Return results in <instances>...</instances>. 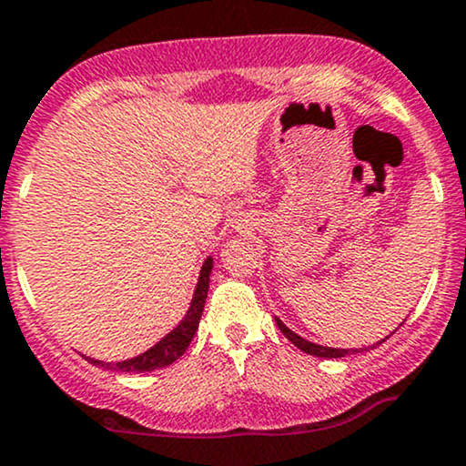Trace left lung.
Returning a JSON list of instances; mask_svg holds the SVG:
<instances>
[{
	"label": "left lung",
	"mask_w": 466,
	"mask_h": 466,
	"mask_svg": "<svg viewBox=\"0 0 466 466\" xmlns=\"http://www.w3.org/2000/svg\"><path fill=\"white\" fill-rule=\"evenodd\" d=\"M276 323H278V328L282 329V334L290 340V343H293L295 347H299L301 351H306V354H310V356H317V358H343V356H350V354H358V350H334V347L315 345V343H310V340H306V339H301V336H297L293 329H289L287 325L279 321V319H276ZM386 339H389V336H386ZM380 343H382V340H380Z\"/></svg>",
	"instance_id": "left-lung-1"
}]
</instances>
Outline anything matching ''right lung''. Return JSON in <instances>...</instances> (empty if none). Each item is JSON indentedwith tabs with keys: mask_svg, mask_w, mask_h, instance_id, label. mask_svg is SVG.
Returning a JSON list of instances; mask_svg holds the SVG:
<instances>
[{
	"mask_svg": "<svg viewBox=\"0 0 466 466\" xmlns=\"http://www.w3.org/2000/svg\"><path fill=\"white\" fill-rule=\"evenodd\" d=\"M210 271H212V258H206L204 267H201V271H199L198 287H195V295H193V301H190L187 317H184L182 321H179L177 328H173L171 332L165 336V339L158 340V343L151 347V350H147L141 356L130 358V360H123V362H102V360H95V358H86V360L95 364V367L112 369V371H121V373L156 371V369L169 367V364L176 362L177 358L187 351V347L190 345V340H193V336L199 328L201 312H204L206 297H208Z\"/></svg>",
	"mask_w": 466,
	"mask_h": 466,
	"instance_id": "1",
	"label": "right lung"
}]
</instances>
